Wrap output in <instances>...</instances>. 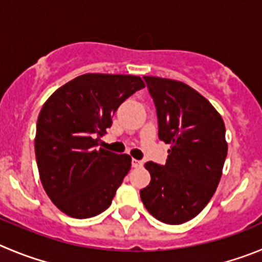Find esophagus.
<instances>
[{"label":"esophagus","mask_w":262,"mask_h":262,"mask_svg":"<svg viewBox=\"0 0 262 262\" xmlns=\"http://www.w3.org/2000/svg\"><path fill=\"white\" fill-rule=\"evenodd\" d=\"M142 164L143 163L141 160H137V159H133V160H132V167L133 168H141Z\"/></svg>","instance_id":"esophagus-1"}]
</instances>
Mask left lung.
<instances>
[{
  "instance_id": "8db88e82",
  "label": "left lung",
  "mask_w": 262,
  "mask_h": 262,
  "mask_svg": "<svg viewBox=\"0 0 262 262\" xmlns=\"http://www.w3.org/2000/svg\"><path fill=\"white\" fill-rule=\"evenodd\" d=\"M143 79L155 102L159 138L170 150L165 165L146 163L151 181L139 194L155 219L180 225L199 214L219 186L227 155L225 124L211 102L185 82Z\"/></svg>"
}]
</instances>
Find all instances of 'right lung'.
I'll use <instances>...</instances> for the list:
<instances>
[{
	"label": "right lung",
	"mask_w": 262,
	"mask_h": 262,
	"mask_svg": "<svg viewBox=\"0 0 262 262\" xmlns=\"http://www.w3.org/2000/svg\"><path fill=\"white\" fill-rule=\"evenodd\" d=\"M142 88L139 76L85 73L43 103L36 128V161L43 190L67 216L89 219L111 205L132 158L97 146L120 104Z\"/></svg>",
	"instance_id": "1"
}]
</instances>
